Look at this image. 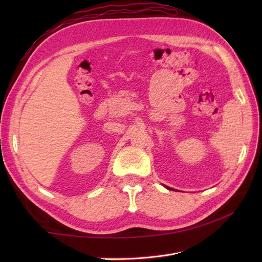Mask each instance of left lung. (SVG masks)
I'll list each match as a JSON object with an SVG mask.
<instances>
[{
	"label": "left lung",
	"mask_w": 262,
	"mask_h": 262,
	"mask_svg": "<svg viewBox=\"0 0 262 262\" xmlns=\"http://www.w3.org/2000/svg\"><path fill=\"white\" fill-rule=\"evenodd\" d=\"M166 188H168V189H171V188H169V187H166ZM171 190H173V189H171Z\"/></svg>",
	"instance_id": "8db88e82"
}]
</instances>
